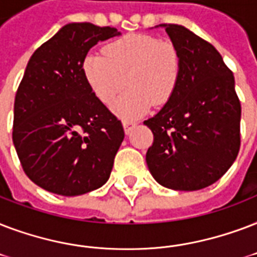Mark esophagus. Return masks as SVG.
<instances>
[{"label":"esophagus","instance_id":"1","mask_svg":"<svg viewBox=\"0 0 257 257\" xmlns=\"http://www.w3.org/2000/svg\"><path fill=\"white\" fill-rule=\"evenodd\" d=\"M122 123H123V127H124V133H126V134H128V133L133 130V127L137 124L134 120H130V119H123Z\"/></svg>","mask_w":257,"mask_h":257}]
</instances>
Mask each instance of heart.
<instances>
[{"instance_id": "obj_1", "label": "heart", "mask_w": 257, "mask_h": 257, "mask_svg": "<svg viewBox=\"0 0 257 257\" xmlns=\"http://www.w3.org/2000/svg\"><path fill=\"white\" fill-rule=\"evenodd\" d=\"M182 60L178 48L149 35H127L107 44L104 53H88L83 73L89 88L110 104L124 87L126 92L112 104L115 114L137 118L154 103L165 104L180 83Z\"/></svg>"}]
</instances>
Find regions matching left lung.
Instances as JSON below:
<instances>
[{"label": "left lung", "instance_id": "8db88e82", "mask_svg": "<svg viewBox=\"0 0 257 257\" xmlns=\"http://www.w3.org/2000/svg\"><path fill=\"white\" fill-rule=\"evenodd\" d=\"M178 48V87L143 122L154 135L146 162L154 180L173 190H200L221 178L240 150L241 106L233 73L216 48L182 25L161 24Z\"/></svg>", "mask_w": 257, "mask_h": 257}]
</instances>
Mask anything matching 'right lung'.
<instances>
[{
    "instance_id": "1",
    "label": "right lung",
    "mask_w": 257,
    "mask_h": 257,
    "mask_svg": "<svg viewBox=\"0 0 257 257\" xmlns=\"http://www.w3.org/2000/svg\"><path fill=\"white\" fill-rule=\"evenodd\" d=\"M119 35L67 24L28 61L15 99L13 143L25 174L48 192L80 196L110 178L124 131L89 88L83 61L93 45Z\"/></svg>"
}]
</instances>
